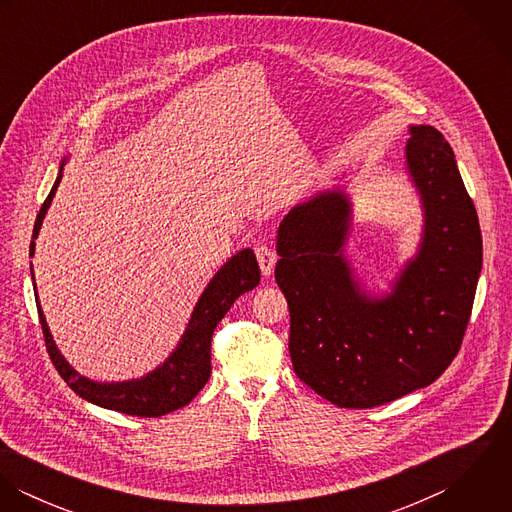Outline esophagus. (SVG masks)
Segmentation results:
<instances>
[{
    "label": "esophagus",
    "mask_w": 512,
    "mask_h": 512,
    "mask_svg": "<svg viewBox=\"0 0 512 512\" xmlns=\"http://www.w3.org/2000/svg\"><path fill=\"white\" fill-rule=\"evenodd\" d=\"M256 258H258L262 276H270L272 270H274V266H276V260H278L276 252H274L270 246L260 244V246H256Z\"/></svg>",
    "instance_id": "esophagus-1"
}]
</instances>
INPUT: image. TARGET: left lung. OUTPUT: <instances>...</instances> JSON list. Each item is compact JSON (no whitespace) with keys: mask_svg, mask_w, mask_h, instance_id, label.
<instances>
[{"mask_svg":"<svg viewBox=\"0 0 512 512\" xmlns=\"http://www.w3.org/2000/svg\"><path fill=\"white\" fill-rule=\"evenodd\" d=\"M404 173L422 232L386 292H372L347 256L353 197L329 187L278 228L276 282L290 307L293 370L339 408H372L430 386L455 359L483 266L473 201L436 128L408 126Z\"/></svg>","mask_w":512,"mask_h":512,"instance_id":"8db88e82","label":"left lung"}]
</instances>
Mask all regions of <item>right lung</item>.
<instances>
[{"label": "right lung", "mask_w": 512, "mask_h": 512, "mask_svg": "<svg viewBox=\"0 0 512 512\" xmlns=\"http://www.w3.org/2000/svg\"><path fill=\"white\" fill-rule=\"evenodd\" d=\"M67 161L69 157L61 159L57 181L35 220L33 238L29 246L31 258L35 256V240L41 232L43 220L53 203V197L61 185L63 167L67 165ZM31 280H33L37 311H39L47 351L51 355L53 365L74 392L86 402H92L106 410H116V412H122L128 416H140V418H159L187 406L207 384L211 376V339H213L215 327L219 325L220 319L226 315V311L242 293L250 292L260 284V268L252 248H242L232 258H228L220 266L219 272L211 278L201 297L197 299L191 311L189 323L177 347L169 353V357L140 378L118 380V382L92 380L80 374L65 359V355L59 351L51 335L45 313L41 309L35 276H33V264H31Z\"/></svg>", "instance_id": "obj_1"}]
</instances>
